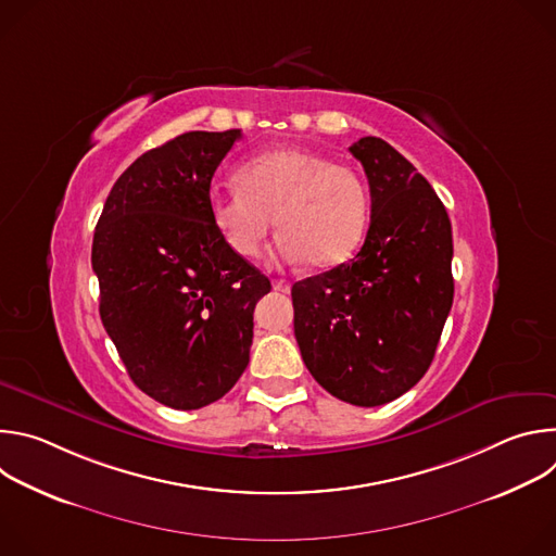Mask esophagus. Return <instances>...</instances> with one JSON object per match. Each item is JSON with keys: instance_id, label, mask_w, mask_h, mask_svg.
I'll list each match as a JSON object with an SVG mask.
<instances>
[{"instance_id": "34e87169", "label": "esophagus", "mask_w": 556, "mask_h": 556, "mask_svg": "<svg viewBox=\"0 0 556 556\" xmlns=\"http://www.w3.org/2000/svg\"><path fill=\"white\" fill-rule=\"evenodd\" d=\"M273 288L279 292H290V283L286 279H273Z\"/></svg>"}]
</instances>
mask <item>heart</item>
I'll use <instances>...</instances> for the list:
<instances>
[{
  "label": "heart",
  "mask_w": 556,
  "mask_h": 556,
  "mask_svg": "<svg viewBox=\"0 0 556 556\" xmlns=\"http://www.w3.org/2000/svg\"><path fill=\"white\" fill-rule=\"evenodd\" d=\"M235 182L237 191L211 198V219L224 244L244 260L262 255L273 219L281 232L275 255L316 268L343 264L365 232V182L319 151L268 149L237 169Z\"/></svg>",
  "instance_id": "b5f03b06"
}]
</instances>
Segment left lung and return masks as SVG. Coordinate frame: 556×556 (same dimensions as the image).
<instances>
[{"label": "left lung", "instance_id": "1", "mask_svg": "<svg viewBox=\"0 0 556 556\" xmlns=\"http://www.w3.org/2000/svg\"><path fill=\"white\" fill-rule=\"evenodd\" d=\"M350 151L369 182V230L354 260L292 286L294 337L324 389L378 407L409 391L435 356L453 305V235L403 153L376 136Z\"/></svg>", "mask_w": 556, "mask_h": 556}]
</instances>
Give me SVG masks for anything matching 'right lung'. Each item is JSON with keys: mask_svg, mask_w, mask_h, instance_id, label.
I'll use <instances>...</instances> for the list:
<instances>
[{"mask_svg": "<svg viewBox=\"0 0 556 556\" xmlns=\"http://www.w3.org/2000/svg\"><path fill=\"white\" fill-rule=\"evenodd\" d=\"M240 129L187 131L112 187L92 244L101 321L134 384L172 409L219 401L244 374L270 281L211 219V180Z\"/></svg>", "mask_w": 556, "mask_h": 556, "instance_id": "obj_1", "label": "right lung"}]
</instances>
